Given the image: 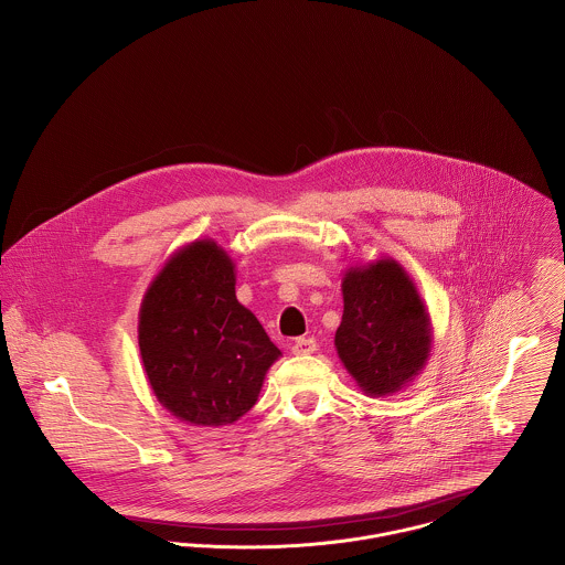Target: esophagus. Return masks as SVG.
<instances>
[{
	"label": "esophagus",
	"instance_id": "34e87169",
	"mask_svg": "<svg viewBox=\"0 0 565 565\" xmlns=\"http://www.w3.org/2000/svg\"><path fill=\"white\" fill-rule=\"evenodd\" d=\"M316 350H318V343H316L313 337H300V339H296L294 345H291V352H294L296 356H309V354H313Z\"/></svg>",
	"mask_w": 565,
	"mask_h": 565
}]
</instances>
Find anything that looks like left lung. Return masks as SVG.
Masks as SVG:
<instances>
[{"label": "left lung", "instance_id": "8db88e82", "mask_svg": "<svg viewBox=\"0 0 565 565\" xmlns=\"http://www.w3.org/2000/svg\"><path fill=\"white\" fill-rule=\"evenodd\" d=\"M341 291L334 348L343 367L365 396L398 394L424 370L433 348L430 316L415 282L387 256L348 267Z\"/></svg>", "mask_w": 565, "mask_h": 565}]
</instances>
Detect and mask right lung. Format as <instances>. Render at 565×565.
<instances>
[{"label":"right lung","instance_id":"1","mask_svg":"<svg viewBox=\"0 0 565 565\" xmlns=\"http://www.w3.org/2000/svg\"><path fill=\"white\" fill-rule=\"evenodd\" d=\"M228 252L213 239L175 249L139 311V350L157 401L180 422L224 426L243 417L282 354L235 294Z\"/></svg>","mask_w":565,"mask_h":565}]
</instances>
